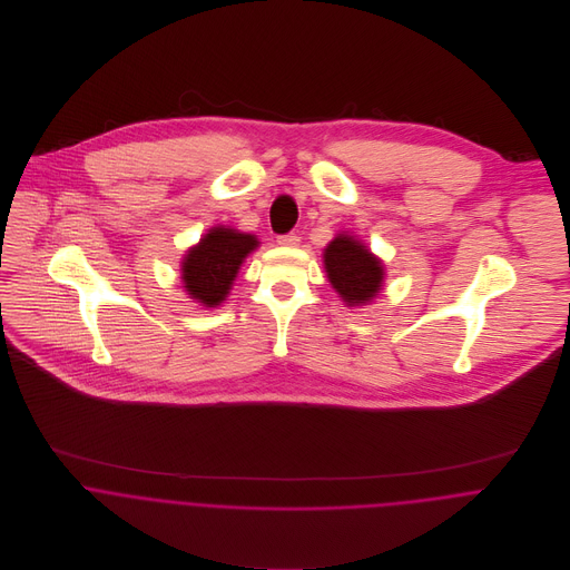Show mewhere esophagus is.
Here are the masks:
<instances>
[{"label":"esophagus","instance_id":"esophagus-1","mask_svg":"<svg viewBox=\"0 0 570 570\" xmlns=\"http://www.w3.org/2000/svg\"><path fill=\"white\" fill-rule=\"evenodd\" d=\"M298 242H301V237L296 233H287V235L278 237V245H287V247H294V245H298Z\"/></svg>","mask_w":570,"mask_h":570}]
</instances>
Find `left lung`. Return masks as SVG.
<instances>
[{
	"instance_id": "1",
	"label": "left lung",
	"mask_w": 570,
	"mask_h": 570,
	"mask_svg": "<svg viewBox=\"0 0 570 570\" xmlns=\"http://www.w3.org/2000/svg\"><path fill=\"white\" fill-rule=\"evenodd\" d=\"M323 258L328 283L346 305H366L380 294L384 265L366 249V245L348 235H337L326 245Z\"/></svg>"
}]
</instances>
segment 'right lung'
I'll return each mask as SVG.
<instances>
[{"mask_svg": "<svg viewBox=\"0 0 570 570\" xmlns=\"http://www.w3.org/2000/svg\"><path fill=\"white\" fill-rule=\"evenodd\" d=\"M256 247L258 242L254 235L224 226L210 228L181 261V283L190 298L206 307L224 303L245 256Z\"/></svg>", "mask_w": 570, "mask_h": 570, "instance_id": "add662e5", "label": "right lung"}]
</instances>
